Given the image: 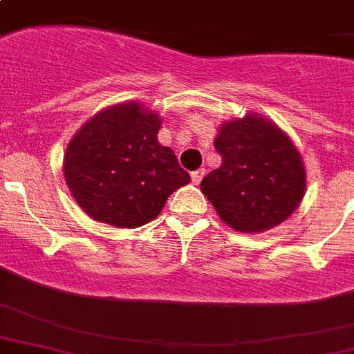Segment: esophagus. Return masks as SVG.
<instances>
[{"mask_svg": "<svg viewBox=\"0 0 354 354\" xmlns=\"http://www.w3.org/2000/svg\"><path fill=\"white\" fill-rule=\"evenodd\" d=\"M205 176V171L204 169H198V171L191 172V178H193V183L194 185H198L200 182H202V178Z\"/></svg>", "mask_w": 354, "mask_h": 354, "instance_id": "esophagus-1", "label": "esophagus"}]
</instances>
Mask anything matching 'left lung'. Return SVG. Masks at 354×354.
I'll return each instance as SVG.
<instances>
[{"label": "left lung", "mask_w": 354, "mask_h": 354, "mask_svg": "<svg viewBox=\"0 0 354 354\" xmlns=\"http://www.w3.org/2000/svg\"><path fill=\"white\" fill-rule=\"evenodd\" d=\"M213 143L222 165L200 189L235 232H266L301 204L307 187L301 156L270 119L248 113L224 122Z\"/></svg>", "instance_id": "left-lung-1"}]
</instances>
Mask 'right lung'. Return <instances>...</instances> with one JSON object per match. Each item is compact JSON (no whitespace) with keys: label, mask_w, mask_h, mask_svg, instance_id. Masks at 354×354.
<instances>
[{"label":"right lung","mask_w":354,"mask_h":354,"mask_svg":"<svg viewBox=\"0 0 354 354\" xmlns=\"http://www.w3.org/2000/svg\"><path fill=\"white\" fill-rule=\"evenodd\" d=\"M161 119L139 102H122L86 122L69 141L64 178L93 221L139 227L160 215L191 176L158 141Z\"/></svg>","instance_id":"1"}]
</instances>
